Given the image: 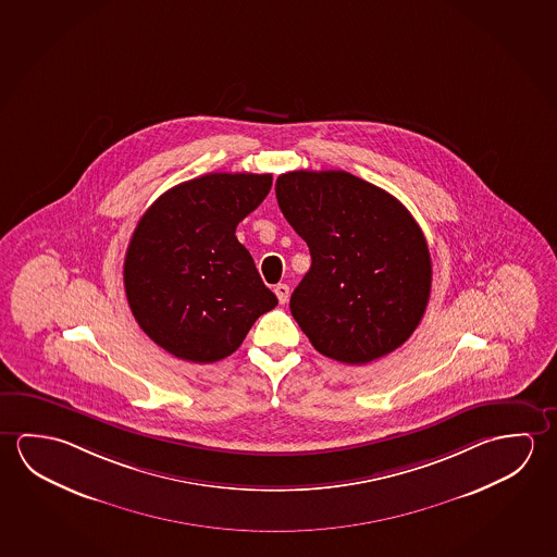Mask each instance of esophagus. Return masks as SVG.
Returning a JSON list of instances; mask_svg holds the SVG:
<instances>
[{
    "label": "esophagus",
    "mask_w": 557,
    "mask_h": 557,
    "mask_svg": "<svg viewBox=\"0 0 557 557\" xmlns=\"http://www.w3.org/2000/svg\"><path fill=\"white\" fill-rule=\"evenodd\" d=\"M275 295H277V299L282 305L289 301V285H285V283H277L274 287Z\"/></svg>",
    "instance_id": "34e87169"
}]
</instances>
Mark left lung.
Wrapping results in <instances>:
<instances>
[{
    "label": "left lung",
    "mask_w": 557,
    "mask_h": 557,
    "mask_svg": "<svg viewBox=\"0 0 557 557\" xmlns=\"http://www.w3.org/2000/svg\"><path fill=\"white\" fill-rule=\"evenodd\" d=\"M275 198L310 250L289 307L314 349L366 366L400 347L431 293L428 240L410 211L346 171L280 174Z\"/></svg>",
    "instance_id": "8db88e82"
}]
</instances>
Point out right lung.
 Listing matches in <instances>:
<instances>
[{
    "instance_id": "obj_1",
    "label": "right lung",
    "mask_w": 557,
    "mask_h": 557,
    "mask_svg": "<svg viewBox=\"0 0 557 557\" xmlns=\"http://www.w3.org/2000/svg\"><path fill=\"white\" fill-rule=\"evenodd\" d=\"M270 188L272 174H203L164 191L137 223L124 289L139 329L164 351L220 361L277 305L235 237Z\"/></svg>"
}]
</instances>
